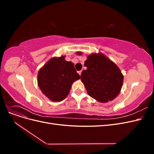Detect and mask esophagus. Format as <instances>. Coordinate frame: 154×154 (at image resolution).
Wrapping results in <instances>:
<instances>
[{
	"mask_svg": "<svg viewBox=\"0 0 154 154\" xmlns=\"http://www.w3.org/2000/svg\"><path fill=\"white\" fill-rule=\"evenodd\" d=\"M82 71H78V74H80V75H81V74H82Z\"/></svg>",
	"mask_w": 154,
	"mask_h": 154,
	"instance_id": "esophagus-1",
	"label": "esophagus"
}]
</instances>
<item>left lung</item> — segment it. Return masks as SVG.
Instances as JSON below:
<instances>
[{
	"label": "left lung",
	"mask_w": 154,
	"mask_h": 154,
	"mask_svg": "<svg viewBox=\"0 0 154 154\" xmlns=\"http://www.w3.org/2000/svg\"><path fill=\"white\" fill-rule=\"evenodd\" d=\"M84 66L87 69L82 71L81 80L92 98L105 103L119 94L123 76L114 62L103 54H92L87 57Z\"/></svg>",
	"instance_id": "1"
}]
</instances>
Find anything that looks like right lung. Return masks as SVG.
<instances>
[{"mask_svg":"<svg viewBox=\"0 0 154 154\" xmlns=\"http://www.w3.org/2000/svg\"><path fill=\"white\" fill-rule=\"evenodd\" d=\"M80 76L71 62L65 60V56L53 58L40 69L38 85L43 94L53 101H61L68 95L71 85Z\"/></svg>","mask_w":154,"mask_h":154,"instance_id":"right-lung-1","label":"right lung"}]
</instances>
